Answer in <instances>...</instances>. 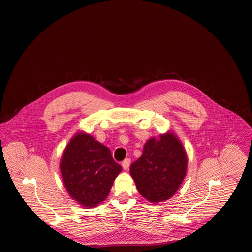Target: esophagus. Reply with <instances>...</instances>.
<instances>
[{"instance_id": "esophagus-1", "label": "esophagus", "mask_w": 252, "mask_h": 252, "mask_svg": "<svg viewBox=\"0 0 252 252\" xmlns=\"http://www.w3.org/2000/svg\"><path fill=\"white\" fill-rule=\"evenodd\" d=\"M129 164H130V158H126L123 163H122V166L124 169H127L129 167Z\"/></svg>"}]
</instances>
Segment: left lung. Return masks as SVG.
<instances>
[{
    "instance_id": "left-lung-1",
    "label": "left lung",
    "mask_w": 252,
    "mask_h": 252,
    "mask_svg": "<svg viewBox=\"0 0 252 252\" xmlns=\"http://www.w3.org/2000/svg\"><path fill=\"white\" fill-rule=\"evenodd\" d=\"M188 168L184 146L174 133L153 137L143 147L141 157L129 168L138 192L153 203L166 200L181 187Z\"/></svg>"
}]
</instances>
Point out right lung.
Wrapping results in <instances>:
<instances>
[{"instance_id":"obj_1","label":"right lung","mask_w":252,"mask_h":252,"mask_svg":"<svg viewBox=\"0 0 252 252\" xmlns=\"http://www.w3.org/2000/svg\"><path fill=\"white\" fill-rule=\"evenodd\" d=\"M60 167L66 191L84 207L102 202L122 171L111 151L85 132L77 133L67 143Z\"/></svg>"}]
</instances>
